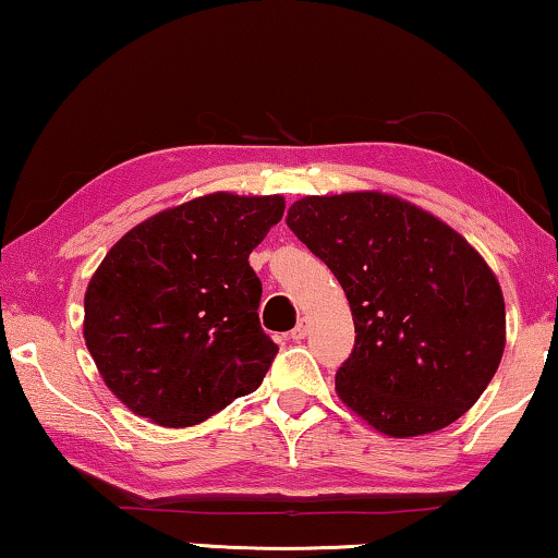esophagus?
<instances>
[{"instance_id":"1","label":"esophagus","mask_w":558,"mask_h":558,"mask_svg":"<svg viewBox=\"0 0 558 558\" xmlns=\"http://www.w3.org/2000/svg\"><path fill=\"white\" fill-rule=\"evenodd\" d=\"M307 332H310V329H307V319H300V323H298V327H295V329H292V332H290V337H292V339H295V342H302V339H305V337H307Z\"/></svg>"}]
</instances>
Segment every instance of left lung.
Listing matches in <instances>:
<instances>
[{
  "label": "left lung",
  "instance_id": "1",
  "mask_svg": "<svg viewBox=\"0 0 558 558\" xmlns=\"http://www.w3.org/2000/svg\"><path fill=\"white\" fill-rule=\"evenodd\" d=\"M286 223L342 286L354 349L335 376L384 436L436 433L472 409L505 352V298L485 258L438 216L384 192L302 196Z\"/></svg>",
  "mask_w": 558,
  "mask_h": 558
}]
</instances>
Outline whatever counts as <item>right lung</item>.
Here are the masks:
<instances>
[{
	"label": "right lung",
	"mask_w": 558,
	"mask_h": 558,
	"mask_svg": "<svg viewBox=\"0 0 558 558\" xmlns=\"http://www.w3.org/2000/svg\"><path fill=\"white\" fill-rule=\"evenodd\" d=\"M280 194L214 192L137 223L86 290L83 337L116 399L165 428L196 426L256 391L278 347L258 323L248 256Z\"/></svg>",
	"instance_id": "1"
}]
</instances>
